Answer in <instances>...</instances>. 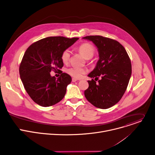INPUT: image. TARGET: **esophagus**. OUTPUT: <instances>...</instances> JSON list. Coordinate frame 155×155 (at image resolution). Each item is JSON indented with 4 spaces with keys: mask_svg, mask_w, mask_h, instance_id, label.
<instances>
[{
    "mask_svg": "<svg viewBox=\"0 0 155 155\" xmlns=\"http://www.w3.org/2000/svg\"><path fill=\"white\" fill-rule=\"evenodd\" d=\"M78 81V79L74 78H72V81H73V82H76V81Z\"/></svg>",
    "mask_w": 155,
    "mask_h": 155,
    "instance_id": "1",
    "label": "esophagus"
}]
</instances>
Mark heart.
I'll return each mask as SVG.
<instances>
[{
	"instance_id": "b5f03b06",
	"label": "heart",
	"mask_w": 155,
	"mask_h": 155,
	"mask_svg": "<svg viewBox=\"0 0 155 155\" xmlns=\"http://www.w3.org/2000/svg\"><path fill=\"white\" fill-rule=\"evenodd\" d=\"M78 50L85 59H90L93 57L95 54V48L94 45L89 42L82 44L78 48ZM71 57V51L68 48L65 49L61 54V59L63 63L66 64L70 61ZM66 72L75 78H81L87 72V70L84 68L70 67L66 70Z\"/></svg>"
}]
</instances>
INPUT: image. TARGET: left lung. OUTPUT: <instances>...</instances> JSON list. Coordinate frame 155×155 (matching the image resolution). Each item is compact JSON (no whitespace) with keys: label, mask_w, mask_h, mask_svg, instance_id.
Masks as SVG:
<instances>
[{"label":"left lung","mask_w":155,"mask_h":155,"mask_svg":"<svg viewBox=\"0 0 155 155\" xmlns=\"http://www.w3.org/2000/svg\"><path fill=\"white\" fill-rule=\"evenodd\" d=\"M83 39L92 41L99 54L95 68L88 74L92 79L88 81L85 97L97 108H109L121 100L126 91L132 73L130 58L124 47L114 39L101 36H88ZM94 78L99 80L98 83Z\"/></svg>","instance_id":"1"}]
</instances>
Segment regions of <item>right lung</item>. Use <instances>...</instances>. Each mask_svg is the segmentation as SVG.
<instances>
[{"mask_svg": "<svg viewBox=\"0 0 155 155\" xmlns=\"http://www.w3.org/2000/svg\"><path fill=\"white\" fill-rule=\"evenodd\" d=\"M79 38L61 36L48 37L31 44L26 50L20 65V78L31 99L40 106L55 105L64 97L71 77L62 73L63 51ZM51 71H60L57 79L51 77Z\"/></svg>", "mask_w": 155, "mask_h": 155, "instance_id": "obj_1", "label": "right lung"}]
</instances>
